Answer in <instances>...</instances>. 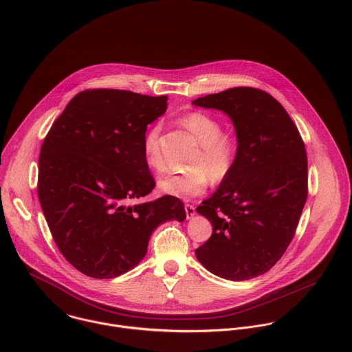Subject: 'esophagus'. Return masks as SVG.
I'll return each mask as SVG.
<instances>
[{
    "mask_svg": "<svg viewBox=\"0 0 352 352\" xmlns=\"http://www.w3.org/2000/svg\"><path fill=\"white\" fill-rule=\"evenodd\" d=\"M184 208H186V214H187V218H188V219H191V218L195 215V207H194L192 204H188V203H186V204H184Z\"/></svg>",
    "mask_w": 352,
    "mask_h": 352,
    "instance_id": "esophagus-1",
    "label": "esophagus"
}]
</instances>
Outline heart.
<instances>
[{"label": "heart", "instance_id": "b5f03b06", "mask_svg": "<svg viewBox=\"0 0 352 352\" xmlns=\"http://www.w3.org/2000/svg\"><path fill=\"white\" fill-rule=\"evenodd\" d=\"M183 123L197 137L201 151L191 161L190 169L165 173L158 179L157 186L165 195L187 199L201 195L208 186V179L218 184L229 177L237 160L239 140L232 134H225L222 123L201 111L186 115ZM160 133L161 123H155L144 138L145 160L149 166L157 170L164 165Z\"/></svg>", "mask_w": 352, "mask_h": 352}]
</instances>
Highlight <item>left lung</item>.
<instances>
[{"mask_svg": "<svg viewBox=\"0 0 352 352\" xmlns=\"http://www.w3.org/2000/svg\"><path fill=\"white\" fill-rule=\"evenodd\" d=\"M233 122L239 154L229 177L197 207L212 225L195 254L206 270L248 280L271 270L290 245L307 198V157L301 134L270 94L230 88L192 101Z\"/></svg>", "mask_w": 352, "mask_h": 352, "instance_id": "8db88e82", "label": "left lung"}]
</instances>
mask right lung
<instances>
[{
  "mask_svg": "<svg viewBox=\"0 0 352 352\" xmlns=\"http://www.w3.org/2000/svg\"><path fill=\"white\" fill-rule=\"evenodd\" d=\"M166 101L87 89L69 101L43 141L39 201L58 250L87 276L111 279L133 270L158 225L186 219L175 197L130 204L155 187L144 138Z\"/></svg>",
  "mask_w": 352,
  "mask_h": 352,
  "instance_id": "add662e5",
  "label": "right lung"
}]
</instances>
